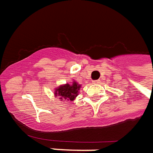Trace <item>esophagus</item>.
<instances>
[{"mask_svg":"<svg viewBox=\"0 0 153 153\" xmlns=\"http://www.w3.org/2000/svg\"><path fill=\"white\" fill-rule=\"evenodd\" d=\"M100 82V80H95V81H93V84H98Z\"/></svg>","mask_w":153,"mask_h":153,"instance_id":"34e87169","label":"esophagus"}]
</instances>
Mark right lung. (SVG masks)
<instances>
[{
    "label": "right lung",
    "instance_id": "right-lung-1",
    "mask_svg": "<svg viewBox=\"0 0 153 153\" xmlns=\"http://www.w3.org/2000/svg\"><path fill=\"white\" fill-rule=\"evenodd\" d=\"M81 85L75 81L71 82H66L65 84H62L56 88L54 90V96L58 97L61 100H69L73 101L75 100L79 91Z\"/></svg>",
    "mask_w": 153,
    "mask_h": 153
}]
</instances>
